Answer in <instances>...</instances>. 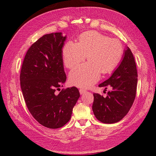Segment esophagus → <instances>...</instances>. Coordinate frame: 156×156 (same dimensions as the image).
I'll use <instances>...</instances> for the list:
<instances>
[{
	"instance_id": "obj_1",
	"label": "esophagus",
	"mask_w": 156,
	"mask_h": 156,
	"mask_svg": "<svg viewBox=\"0 0 156 156\" xmlns=\"http://www.w3.org/2000/svg\"><path fill=\"white\" fill-rule=\"evenodd\" d=\"M87 92V90L85 89H83V88H81V89H80L79 90V92H80V94H83L84 93H85Z\"/></svg>"
}]
</instances>
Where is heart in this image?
Masks as SVG:
<instances>
[{"label": "heart", "mask_w": 156, "mask_h": 156, "mask_svg": "<svg viewBox=\"0 0 156 156\" xmlns=\"http://www.w3.org/2000/svg\"><path fill=\"white\" fill-rule=\"evenodd\" d=\"M123 54V47L116 39L100 33L88 31L79 37L78 43L69 41L63 48L66 66L72 69L85 60L84 63L71 71L69 79L72 85L87 88L96 83L101 73L111 72L119 64Z\"/></svg>", "instance_id": "b5f03b06"}]
</instances>
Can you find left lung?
Returning <instances> with one entry per match:
<instances>
[{
  "label": "left lung",
  "mask_w": 156,
  "mask_h": 156,
  "mask_svg": "<svg viewBox=\"0 0 156 156\" xmlns=\"http://www.w3.org/2000/svg\"><path fill=\"white\" fill-rule=\"evenodd\" d=\"M137 84V71L134 56L127 47L122 60L111 76L99 87H111L104 98L94 94L92 110L96 119L105 124L119 122L127 114L135 100Z\"/></svg>",
  "instance_id": "1"
}]
</instances>
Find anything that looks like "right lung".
Here are the masks:
<instances>
[{
    "instance_id": "1",
    "label": "right lung",
    "mask_w": 156,
    "mask_h": 156,
    "mask_svg": "<svg viewBox=\"0 0 156 156\" xmlns=\"http://www.w3.org/2000/svg\"><path fill=\"white\" fill-rule=\"evenodd\" d=\"M66 37L62 32L41 37L27 51L21 70V88L28 109L40 124L51 129L68 123L80 97L75 87L56 93L66 80L62 58Z\"/></svg>"
}]
</instances>
